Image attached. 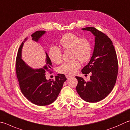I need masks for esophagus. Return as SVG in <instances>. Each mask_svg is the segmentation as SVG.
Instances as JSON below:
<instances>
[{
	"label": "esophagus",
	"mask_w": 130,
	"mask_h": 130,
	"mask_svg": "<svg viewBox=\"0 0 130 130\" xmlns=\"http://www.w3.org/2000/svg\"><path fill=\"white\" fill-rule=\"evenodd\" d=\"M65 76H66V78H67V79H69V78H70L72 77L71 75H66Z\"/></svg>",
	"instance_id": "1"
}]
</instances>
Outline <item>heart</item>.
I'll return each mask as SVG.
<instances>
[{"label":"heart","mask_w":130,"mask_h":130,"mask_svg":"<svg viewBox=\"0 0 130 130\" xmlns=\"http://www.w3.org/2000/svg\"><path fill=\"white\" fill-rule=\"evenodd\" d=\"M60 44L64 50L72 51L73 58L78 60L72 62L63 63L58 68L57 72L59 73L74 74L81 67V63L79 60L82 63H85L91 58L92 46L90 42L88 39L80 38L76 35L68 33L62 37ZM49 57L52 62L60 63L62 59V52L57 47H51L49 51Z\"/></svg>","instance_id":"1"}]
</instances>
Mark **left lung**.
Returning <instances> with one entry per match:
<instances>
[{"label": "left lung", "mask_w": 130, "mask_h": 130, "mask_svg": "<svg viewBox=\"0 0 130 130\" xmlns=\"http://www.w3.org/2000/svg\"><path fill=\"white\" fill-rule=\"evenodd\" d=\"M82 30L90 31L94 36L95 47L91 58L82 69L84 74L91 73L90 79L86 82L81 77L76 90L86 102H97L106 98L114 88L118 72V62L112 42L104 33L94 27Z\"/></svg>", "instance_id": "left-lung-1"}]
</instances>
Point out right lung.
<instances>
[{
	"mask_svg": "<svg viewBox=\"0 0 130 130\" xmlns=\"http://www.w3.org/2000/svg\"><path fill=\"white\" fill-rule=\"evenodd\" d=\"M45 30H37L32 34V40L37 41ZM25 41L19 48L16 59V73L22 94L30 102L38 106H46L51 104L57 98L67 80L65 75L58 74L55 79L47 80L46 72L51 73L52 64L47 55L46 65L42 69L34 70L27 65L22 59L21 51Z\"/></svg>",
	"mask_w": 130,
	"mask_h": 130,
	"instance_id": "1",
	"label": "right lung"
}]
</instances>
